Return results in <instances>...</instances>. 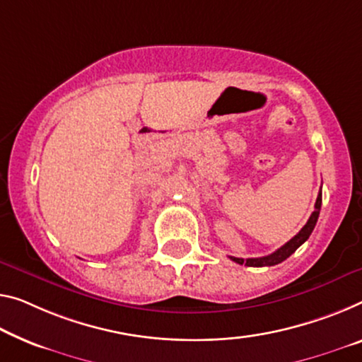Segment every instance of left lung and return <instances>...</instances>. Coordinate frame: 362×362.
I'll list each match as a JSON object with an SVG mask.
<instances>
[{
	"instance_id": "8db88e82",
	"label": "left lung",
	"mask_w": 362,
	"mask_h": 362,
	"mask_svg": "<svg viewBox=\"0 0 362 362\" xmlns=\"http://www.w3.org/2000/svg\"><path fill=\"white\" fill-rule=\"evenodd\" d=\"M320 205H322V191L319 192V196H317L315 200V210L313 214H310L308 223H305L301 231L298 233L296 236L291 238L290 241L286 244H283L280 249H276L274 254L270 255H265V257H255V259H241V257H230L233 262H236L239 265H247V267H272V265H276L283 262V260H286L290 255L296 251V249L301 246L303 243L308 241V238L310 236V233L315 228L317 223V218H319V214H320Z\"/></svg>"
}]
</instances>
